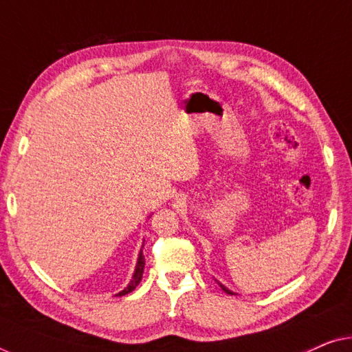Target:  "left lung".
<instances>
[{
    "instance_id": "8db88e82",
    "label": "left lung",
    "mask_w": 352,
    "mask_h": 352,
    "mask_svg": "<svg viewBox=\"0 0 352 352\" xmlns=\"http://www.w3.org/2000/svg\"><path fill=\"white\" fill-rule=\"evenodd\" d=\"M219 285H221V283H219ZM221 288H223V290H224L226 293H229V295H234V293H232V292H230V290H228V288H226L224 285H221Z\"/></svg>"
}]
</instances>
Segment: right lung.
Masks as SVG:
<instances>
[{"label":"right lung","mask_w":352,"mask_h":352,"mask_svg":"<svg viewBox=\"0 0 352 352\" xmlns=\"http://www.w3.org/2000/svg\"><path fill=\"white\" fill-rule=\"evenodd\" d=\"M144 266H146V259L142 256V250L141 253H139V258H138V264H136V271H134V276L131 278V282H129V285L124 288L123 292L118 293V296H123V295H128V293H131L134 288L138 287V283L141 282L142 278V272H144Z\"/></svg>","instance_id":"add662e5"}]
</instances>
